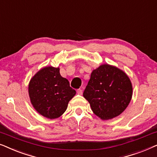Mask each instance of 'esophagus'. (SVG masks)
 <instances>
[{
    "label": "esophagus",
    "instance_id": "obj_1",
    "mask_svg": "<svg viewBox=\"0 0 157 157\" xmlns=\"http://www.w3.org/2000/svg\"><path fill=\"white\" fill-rule=\"evenodd\" d=\"M77 94H79V95H82V94H83V91H82V89H78L77 90Z\"/></svg>",
    "mask_w": 157,
    "mask_h": 157
}]
</instances>
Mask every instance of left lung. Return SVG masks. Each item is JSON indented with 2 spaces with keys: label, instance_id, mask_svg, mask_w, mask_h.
I'll list each match as a JSON object with an SVG mask.
<instances>
[{
  "label": "left lung",
  "instance_id": "1",
  "mask_svg": "<svg viewBox=\"0 0 157 157\" xmlns=\"http://www.w3.org/2000/svg\"><path fill=\"white\" fill-rule=\"evenodd\" d=\"M93 112L103 120L123 112L132 96V86L125 73L104 64L94 70L83 94Z\"/></svg>",
  "mask_w": 157,
  "mask_h": 157
}]
</instances>
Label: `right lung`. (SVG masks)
I'll return each mask as SVG.
<instances>
[{"label": "right lung", "mask_w": 157, "mask_h": 157, "mask_svg": "<svg viewBox=\"0 0 157 157\" xmlns=\"http://www.w3.org/2000/svg\"><path fill=\"white\" fill-rule=\"evenodd\" d=\"M29 93L38 113L48 119H56L65 112L76 91L67 79L61 76L59 68L49 66L42 68L32 78Z\"/></svg>", "instance_id": "obj_1"}]
</instances>
